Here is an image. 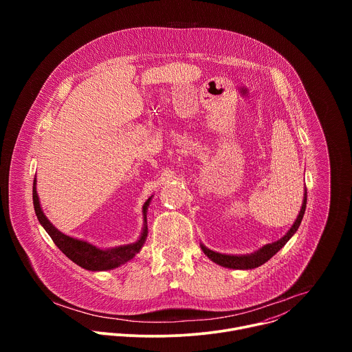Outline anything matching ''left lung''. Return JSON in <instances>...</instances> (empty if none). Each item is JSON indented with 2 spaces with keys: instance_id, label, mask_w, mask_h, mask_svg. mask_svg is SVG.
Listing matches in <instances>:
<instances>
[{
  "instance_id": "8db88e82",
  "label": "left lung",
  "mask_w": 352,
  "mask_h": 352,
  "mask_svg": "<svg viewBox=\"0 0 352 352\" xmlns=\"http://www.w3.org/2000/svg\"><path fill=\"white\" fill-rule=\"evenodd\" d=\"M305 209H307V188H305V193H304L302 206H300V212H299L296 220L294 221V224L291 226V228L288 230V232L283 238H280L278 241L262 246L259 250H256V252H254V254H249V255H226V254H219V252H214V250H210L204 243H200V248H202L204 254L210 261H213L214 263H217L223 267L239 269V270H249V269L259 267L263 263H266L270 258H273L278 252V250L288 242V239L296 232L300 221H302V219H304Z\"/></svg>"
}]
</instances>
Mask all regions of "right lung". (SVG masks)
I'll return each instance as SVG.
<instances>
[{"label":"right lung","instance_id":"1","mask_svg":"<svg viewBox=\"0 0 352 352\" xmlns=\"http://www.w3.org/2000/svg\"><path fill=\"white\" fill-rule=\"evenodd\" d=\"M150 200H152V196L146 200L143 205V209H142L143 230L136 242L110 248V249H100L87 241L76 239L69 235H65L64 232H61L52 223H50V220L45 217V214L41 210V206H40L38 195L36 190V178L33 181V206H34V213H36L40 224L47 231V234L52 236L54 243L60 248L61 252L68 259H71L78 266H80L86 270H91V272H104V270L116 269V267L129 262L136 254H139V250L142 249V246L146 241V236H147L146 214H147V208L150 205Z\"/></svg>","mask_w":352,"mask_h":352}]
</instances>
